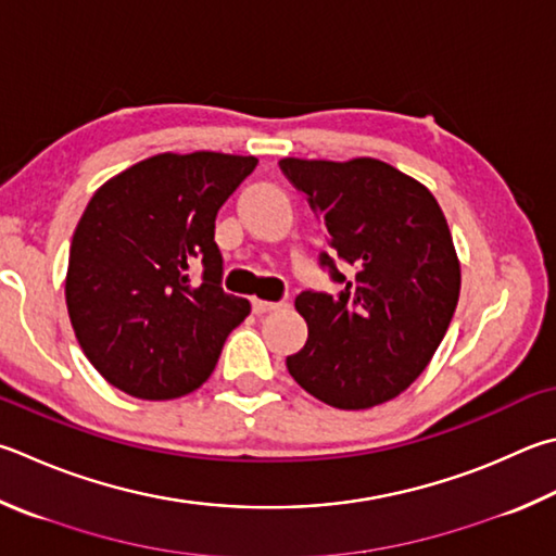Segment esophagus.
<instances>
[{
  "instance_id": "34e87169",
  "label": "esophagus",
  "mask_w": 556,
  "mask_h": 556,
  "mask_svg": "<svg viewBox=\"0 0 556 556\" xmlns=\"http://www.w3.org/2000/svg\"><path fill=\"white\" fill-rule=\"evenodd\" d=\"M281 306V301H262V299H252V313H269V311H277Z\"/></svg>"
}]
</instances>
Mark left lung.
Wrapping results in <instances>:
<instances>
[{"label":"left lung","mask_w":556,"mask_h":556,"mask_svg":"<svg viewBox=\"0 0 556 556\" xmlns=\"http://www.w3.org/2000/svg\"><path fill=\"white\" fill-rule=\"evenodd\" d=\"M328 230L318 265L338 294L306 289L294 306L308 340L287 357L289 375L332 408L396 399L445 338L459 299V260L435 197L375 157L350 163L279 160ZM338 264H350L345 276Z\"/></svg>","instance_id":"1"}]
</instances>
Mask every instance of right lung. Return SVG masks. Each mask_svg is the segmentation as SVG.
Returning a JSON list of instances; mask_svg holds the SVG:
<instances>
[{
	"mask_svg": "<svg viewBox=\"0 0 556 556\" xmlns=\"http://www.w3.org/2000/svg\"><path fill=\"white\" fill-rule=\"evenodd\" d=\"M255 167L252 155L165 153L89 199L65 299L79 345L111 387L165 401L211 377L228 332L250 313L248 299L220 287L216 214Z\"/></svg>",
	"mask_w": 556,
	"mask_h": 556,
	"instance_id": "right-lung-1",
	"label": "right lung"
}]
</instances>
